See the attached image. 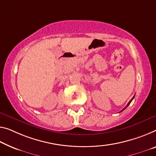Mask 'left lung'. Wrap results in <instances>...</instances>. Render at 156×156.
<instances>
[{
	"label": "left lung",
	"mask_w": 156,
	"mask_h": 156,
	"mask_svg": "<svg viewBox=\"0 0 156 156\" xmlns=\"http://www.w3.org/2000/svg\"><path fill=\"white\" fill-rule=\"evenodd\" d=\"M134 98H135V95H134V96H133V98H132V99H131V100H130V102H128V105H126V107H125V108H124V109H122V110H121V112H123V110H124V109H126V107H128V105H130V102H132V100H133V99H134Z\"/></svg>",
	"instance_id": "obj_1"
}]
</instances>
